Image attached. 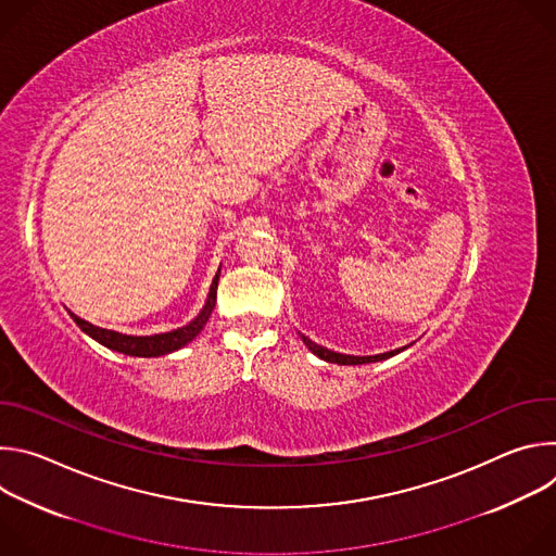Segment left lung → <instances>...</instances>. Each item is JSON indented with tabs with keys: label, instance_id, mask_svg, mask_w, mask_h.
Masks as SVG:
<instances>
[{
	"label": "left lung",
	"instance_id": "8db88e82",
	"mask_svg": "<svg viewBox=\"0 0 556 556\" xmlns=\"http://www.w3.org/2000/svg\"><path fill=\"white\" fill-rule=\"evenodd\" d=\"M301 339H303L305 348H307L312 354H316V356L324 358V361H328V363H337V365H365V363H378V361H384V358L395 356V354L405 350V348H403V350H391V352L376 354V356H350V354H339V352H332V350H328V348L316 345V343H312V341H309L307 337H303V334H301Z\"/></svg>",
	"mask_w": 556,
	"mask_h": 556
}]
</instances>
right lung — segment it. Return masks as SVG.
Returning <instances> with one entry per match:
<instances>
[{"instance_id": "obj_1", "label": "right lung", "mask_w": 556, "mask_h": 556, "mask_svg": "<svg viewBox=\"0 0 556 556\" xmlns=\"http://www.w3.org/2000/svg\"><path fill=\"white\" fill-rule=\"evenodd\" d=\"M217 281H219V270L213 277L206 303H204V307L200 309V314L195 316V319L191 324H187L185 328H178V330H172V332H165V334L131 337V334H121V332H114V330L97 328V326H92V324H88L84 319H78V316L72 314V312H70V316L74 319V324L81 328L88 337H92L94 341H99L101 345H105V348H110L114 352H121V354H127V356H140V358L165 356V354H172V352L185 348L187 343H191L202 332V328L206 326L208 316H211V312L215 307Z\"/></svg>"}]
</instances>
